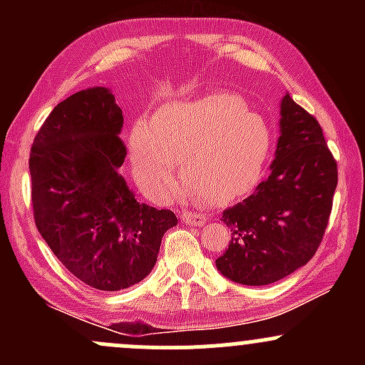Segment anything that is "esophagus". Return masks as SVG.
I'll return each instance as SVG.
<instances>
[{"label": "esophagus", "instance_id": "34e87169", "mask_svg": "<svg viewBox=\"0 0 365 365\" xmlns=\"http://www.w3.org/2000/svg\"><path fill=\"white\" fill-rule=\"evenodd\" d=\"M182 221L190 226H202L206 223V217H204V215H200V212H183Z\"/></svg>", "mask_w": 365, "mask_h": 365}]
</instances>
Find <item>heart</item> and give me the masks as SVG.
<instances>
[{"mask_svg":"<svg viewBox=\"0 0 365 365\" xmlns=\"http://www.w3.org/2000/svg\"><path fill=\"white\" fill-rule=\"evenodd\" d=\"M271 145L266 120L232 92L161 104L150 123L133 125L128 140L133 175L150 197L177 195L180 161L188 194L212 206L235 202L257 185Z\"/></svg>","mask_w":365,"mask_h":365,"instance_id":"b5f03b06","label":"heart"}]
</instances>
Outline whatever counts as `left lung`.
Listing matches in <instances>:
<instances>
[{"instance_id":"8db88e82","label":"left lung","mask_w":365,"mask_h":365,"mask_svg":"<svg viewBox=\"0 0 365 365\" xmlns=\"http://www.w3.org/2000/svg\"><path fill=\"white\" fill-rule=\"evenodd\" d=\"M271 175L244 202L223 212L232 240L216 267L249 287L279 282L312 259L328 226L338 183L336 161L321 125L290 94L279 104Z\"/></svg>"}]
</instances>
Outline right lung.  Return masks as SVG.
I'll list each match as a JSON object with an SVG mask.
<instances>
[{"instance_id": "right-lung-1", "label": "right lung", "mask_w": 365, "mask_h": 365, "mask_svg": "<svg viewBox=\"0 0 365 365\" xmlns=\"http://www.w3.org/2000/svg\"><path fill=\"white\" fill-rule=\"evenodd\" d=\"M123 115L106 87L75 92L51 111L31 149L32 207L41 237L96 290L116 292L158 261L175 212L139 202L118 173Z\"/></svg>"}]
</instances>
